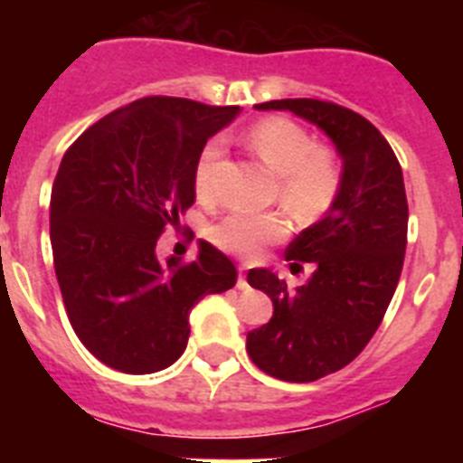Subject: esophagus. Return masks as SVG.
Returning a JSON list of instances; mask_svg holds the SVG:
<instances>
[{
    "label": "esophagus",
    "mask_w": 463,
    "mask_h": 463,
    "mask_svg": "<svg viewBox=\"0 0 463 463\" xmlns=\"http://www.w3.org/2000/svg\"><path fill=\"white\" fill-rule=\"evenodd\" d=\"M236 288H239V289H250V285H248V280H245V271H243V269H239V280H236Z\"/></svg>",
    "instance_id": "obj_1"
}]
</instances>
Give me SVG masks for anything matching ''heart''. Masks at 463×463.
I'll list each match as a JSON object with an SVG mask.
<instances>
[{
    "label": "heart",
    "instance_id": "b5f03b06",
    "mask_svg": "<svg viewBox=\"0 0 463 463\" xmlns=\"http://www.w3.org/2000/svg\"><path fill=\"white\" fill-rule=\"evenodd\" d=\"M245 146L278 175L280 203L301 222H315L331 211L343 190V165L329 146L315 143L304 125L273 116L255 122L245 134ZM224 146L213 138L203 146L194 165V190L199 199L213 196V169ZM289 234V222L276 213H229L208 232L220 250L232 255H260L269 243Z\"/></svg>",
    "mask_w": 463,
    "mask_h": 463
}]
</instances>
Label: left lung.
I'll return each instance as SVG.
<instances>
[{"instance_id":"obj_1","label":"left lung","mask_w":463,"mask_h":463,"mask_svg":"<svg viewBox=\"0 0 463 463\" xmlns=\"http://www.w3.org/2000/svg\"><path fill=\"white\" fill-rule=\"evenodd\" d=\"M261 110H292L334 141L343 190L320 222L289 243L288 261H313L306 285L289 289L269 269L248 282L273 301V317L248 331L245 350L264 373L313 383L336 373L373 338L399 285L408 239L403 174L387 138L354 110L334 101L276 99Z\"/></svg>"}]
</instances>
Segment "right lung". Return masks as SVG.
I'll list each match as a JSON object with an SVG mask.
<instances>
[{
    "mask_svg": "<svg viewBox=\"0 0 463 463\" xmlns=\"http://www.w3.org/2000/svg\"><path fill=\"white\" fill-rule=\"evenodd\" d=\"M239 106L143 97L88 127L64 153L51 194L55 276L76 336L122 373H155L181 357L190 310L236 285L211 243L194 261L157 260L166 224L194 203V165Z\"/></svg>",
    "mask_w": 463,
    "mask_h": 463,
    "instance_id": "add662e5",
    "label": "right lung"
}]
</instances>
